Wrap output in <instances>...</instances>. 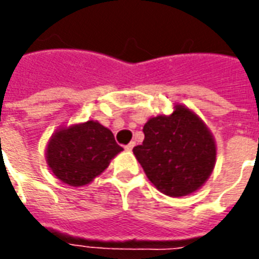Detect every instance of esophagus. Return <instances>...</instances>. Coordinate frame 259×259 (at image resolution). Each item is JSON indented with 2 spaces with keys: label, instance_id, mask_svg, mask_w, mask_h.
<instances>
[{
  "label": "esophagus",
  "instance_id": "34e87169",
  "mask_svg": "<svg viewBox=\"0 0 259 259\" xmlns=\"http://www.w3.org/2000/svg\"><path fill=\"white\" fill-rule=\"evenodd\" d=\"M134 145H136L134 142H130V144H127V145L125 146V149L127 150V152H132V150H133V148H134Z\"/></svg>",
  "mask_w": 259,
  "mask_h": 259
}]
</instances>
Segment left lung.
<instances>
[{
  "instance_id": "8db88e82",
  "label": "left lung",
  "mask_w": 259,
  "mask_h": 259,
  "mask_svg": "<svg viewBox=\"0 0 259 259\" xmlns=\"http://www.w3.org/2000/svg\"><path fill=\"white\" fill-rule=\"evenodd\" d=\"M142 145L133 153L150 183L168 196L195 192L211 176L217 145L205 123L183 105L170 115L150 118L142 129Z\"/></svg>"
}]
</instances>
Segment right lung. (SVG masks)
<instances>
[{
	"instance_id": "add662e5",
	"label": "right lung",
	"mask_w": 259,
	"mask_h": 259,
	"mask_svg": "<svg viewBox=\"0 0 259 259\" xmlns=\"http://www.w3.org/2000/svg\"><path fill=\"white\" fill-rule=\"evenodd\" d=\"M122 150L111 130L91 119L56 130L47 145L46 157L59 180L82 187L99 176Z\"/></svg>"
}]
</instances>
